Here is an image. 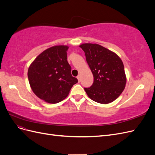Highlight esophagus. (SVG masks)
Here are the masks:
<instances>
[{
    "label": "esophagus",
    "instance_id": "34e87169",
    "mask_svg": "<svg viewBox=\"0 0 155 155\" xmlns=\"http://www.w3.org/2000/svg\"><path fill=\"white\" fill-rule=\"evenodd\" d=\"M77 79H78V81H79V79H80V76H79H79H77Z\"/></svg>",
    "mask_w": 155,
    "mask_h": 155
}]
</instances>
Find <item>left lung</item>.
Listing matches in <instances>:
<instances>
[{
	"instance_id": "obj_1",
	"label": "left lung",
	"mask_w": 155,
	"mask_h": 155,
	"mask_svg": "<svg viewBox=\"0 0 155 155\" xmlns=\"http://www.w3.org/2000/svg\"><path fill=\"white\" fill-rule=\"evenodd\" d=\"M81 47L94 76L91 87L85 88L91 100L101 104L114 101L124 91L126 76L119 56L97 44L85 43Z\"/></svg>"
}]
</instances>
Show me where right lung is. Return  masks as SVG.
Listing matches in <instances>:
<instances>
[{"instance_id":"add662e5","label":"right lung","mask_w":155,"mask_h":155,"mask_svg":"<svg viewBox=\"0 0 155 155\" xmlns=\"http://www.w3.org/2000/svg\"><path fill=\"white\" fill-rule=\"evenodd\" d=\"M68 46H55L46 49L32 62L28 70L31 90L40 99L57 104L66 98L78 82L71 74L67 61Z\"/></svg>"}]
</instances>
